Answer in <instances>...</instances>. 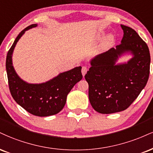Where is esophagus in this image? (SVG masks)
Wrapping results in <instances>:
<instances>
[{"label":"esophagus","instance_id":"obj_1","mask_svg":"<svg viewBox=\"0 0 153 153\" xmlns=\"http://www.w3.org/2000/svg\"><path fill=\"white\" fill-rule=\"evenodd\" d=\"M87 71H88V68L85 67V66H83V67L82 68V74L83 76L86 74Z\"/></svg>","mask_w":153,"mask_h":153}]
</instances>
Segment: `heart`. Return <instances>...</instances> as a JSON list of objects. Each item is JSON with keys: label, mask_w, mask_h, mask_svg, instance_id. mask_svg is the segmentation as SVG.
Wrapping results in <instances>:
<instances>
[{"label": "heart", "mask_w": 153, "mask_h": 153, "mask_svg": "<svg viewBox=\"0 0 153 153\" xmlns=\"http://www.w3.org/2000/svg\"><path fill=\"white\" fill-rule=\"evenodd\" d=\"M113 40H114V36L113 35L109 34L108 36H107L105 38H104L103 40H102V43H101L100 49L105 50L108 48H109L110 45L113 44Z\"/></svg>", "instance_id": "obj_1"}]
</instances>
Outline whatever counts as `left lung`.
Listing matches in <instances>:
<instances>
[{"instance_id":"obj_1","label":"left lung","mask_w":153,"mask_h":153,"mask_svg":"<svg viewBox=\"0 0 153 153\" xmlns=\"http://www.w3.org/2000/svg\"><path fill=\"white\" fill-rule=\"evenodd\" d=\"M121 27L124 33L121 43L93 59L85 75L90 102L102 114L126 110L146 85L150 75L148 45L131 27ZM126 51H131L134 58L128 64L115 65L118 56Z\"/></svg>"}]
</instances>
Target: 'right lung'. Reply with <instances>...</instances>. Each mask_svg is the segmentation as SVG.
Returning <instances> with one entry per match:
<instances>
[{
    "label": "right lung",
    "mask_w": 153,
    "mask_h": 153,
    "mask_svg": "<svg viewBox=\"0 0 153 153\" xmlns=\"http://www.w3.org/2000/svg\"><path fill=\"white\" fill-rule=\"evenodd\" d=\"M36 26V24H32L18 34L7 54L5 67L9 90L15 101L32 115L45 117L56 115L63 108L68 94L82 78V68L76 67L60 73L45 83L29 84L21 80L13 66V51L25 31Z\"/></svg>",
    "instance_id": "obj_1"
}]
</instances>
